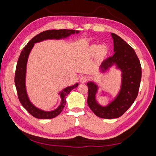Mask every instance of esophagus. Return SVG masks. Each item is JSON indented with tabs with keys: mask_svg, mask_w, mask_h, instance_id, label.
<instances>
[{
	"mask_svg": "<svg viewBox=\"0 0 156 156\" xmlns=\"http://www.w3.org/2000/svg\"><path fill=\"white\" fill-rule=\"evenodd\" d=\"M87 80H88V78L86 76H81L80 78V82L82 83H85L86 82H87Z\"/></svg>",
	"mask_w": 156,
	"mask_h": 156,
	"instance_id": "1",
	"label": "esophagus"
}]
</instances>
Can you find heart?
Segmentation results:
<instances>
[{"label": "heart", "instance_id": "heart-1", "mask_svg": "<svg viewBox=\"0 0 156 156\" xmlns=\"http://www.w3.org/2000/svg\"><path fill=\"white\" fill-rule=\"evenodd\" d=\"M109 52V49L105 45L99 46L98 44H92L87 49V54L89 56L93 57L97 55L99 58H105Z\"/></svg>", "mask_w": 156, "mask_h": 156}]
</instances>
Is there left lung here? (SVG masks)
I'll list each match as a JSON object with an SVG mask.
<instances>
[{
	"instance_id": "obj_1",
	"label": "left lung",
	"mask_w": 156,
	"mask_h": 156,
	"mask_svg": "<svg viewBox=\"0 0 156 156\" xmlns=\"http://www.w3.org/2000/svg\"><path fill=\"white\" fill-rule=\"evenodd\" d=\"M112 36L114 54L105 60L100 69L102 72H105L115 65L121 70L122 84L119 93L107 106L102 107L96 100L98 86L94 82L87 84L89 108L97 116L106 119L120 117L131 106L138 96L142 76L141 65L134 49L115 34L112 33Z\"/></svg>"
}]
</instances>
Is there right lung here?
I'll list each match as a JSON object with an SVG mask.
<instances>
[{"mask_svg": "<svg viewBox=\"0 0 156 156\" xmlns=\"http://www.w3.org/2000/svg\"><path fill=\"white\" fill-rule=\"evenodd\" d=\"M78 34L79 31L73 30H51L43 31L29 41L27 45L23 49L20 56L18 58L16 69L15 72V85L18 93V97L23 107L30 113L34 117L38 119H51L58 115L62 109H64L66 104V98L70 91L76 88L78 85V83L74 85L67 87L59 92L60 96L61 98V102L57 109L51 111V112H45L41 110L31 103L29 99L27 91H26L25 85V76H26V67H27V59L30 55L31 49L33 48L34 44L39 43L47 39H62L73 34Z\"/></svg>", "mask_w": 156, "mask_h": 156, "instance_id": "add662e5", "label": "right lung"}]
</instances>
